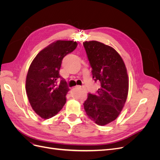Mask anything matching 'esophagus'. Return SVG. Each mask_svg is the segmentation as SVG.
<instances>
[{
    "label": "esophagus",
    "mask_w": 160,
    "mask_h": 160,
    "mask_svg": "<svg viewBox=\"0 0 160 160\" xmlns=\"http://www.w3.org/2000/svg\"><path fill=\"white\" fill-rule=\"evenodd\" d=\"M77 88H79V89H82V87H81V86H77Z\"/></svg>",
    "instance_id": "esophagus-1"
}]
</instances>
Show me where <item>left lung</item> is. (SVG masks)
Returning a JSON list of instances; mask_svg holds the SVG:
<instances>
[{
    "label": "left lung",
    "mask_w": 160,
    "mask_h": 160,
    "mask_svg": "<svg viewBox=\"0 0 160 160\" xmlns=\"http://www.w3.org/2000/svg\"><path fill=\"white\" fill-rule=\"evenodd\" d=\"M95 81L100 83L96 94H88L83 105L89 118L99 125H107L118 117L126 101L129 79L122 57L113 48L96 41H85Z\"/></svg>",
    "instance_id": "8db88e82"
}]
</instances>
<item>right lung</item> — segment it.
<instances>
[{"instance_id":"obj_1","label":"right lung","mask_w":160,"mask_h":160,"mask_svg":"<svg viewBox=\"0 0 160 160\" xmlns=\"http://www.w3.org/2000/svg\"><path fill=\"white\" fill-rule=\"evenodd\" d=\"M77 46L75 41H57L38 52L31 62L26 79L27 95L32 109L42 119L57 115L66 103L70 89L59 70L62 59Z\"/></svg>"}]
</instances>
